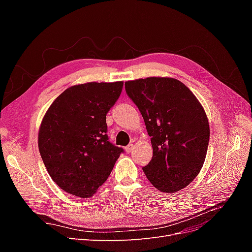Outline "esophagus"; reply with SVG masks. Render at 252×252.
Masks as SVG:
<instances>
[{
	"label": "esophagus",
	"mask_w": 252,
	"mask_h": 252,
	"mask_svg": "<svg viewBox=\"0 0 252 252\" xmlns=\"http://www.w3.org/2000/svg\"><path fill=\"white\" fill-rule=\"evenodd\" d=\"M133 147H134L133 144H129L128 146L125 147V151L127 152V154H130V152L133 150Z\"/></svg>",
	"instance_id": "esophagus-1"
}]
</instances>
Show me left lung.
<instances>
[{"label":"left lung","instance_id":"obj_1","mask_svg":"<svg viewBox=\"0 0 252 252\" xmlns=\"http://www.w3.org/2000/svg\"><path fill=\"white\" fill-rule=\"evenodd\" d=\"M126 93L142 113L154 156L143 167L159 191L173 193L201 171L209 142L202 104L181 81L150 77L125 82Z\"/></svg>","mask_w":252,"mask_h":252}]
</instances>
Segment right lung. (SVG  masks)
<instances>
[{"instance_id":"1","label":"right lung","mask_w":252,"mask_h":252,"mask_svg":"<svg viewBox=\"0 0 252 252\" xmlns=\"http://www.w3.org/2000/svg\"><path fill=\"white\" fill-rule=\"evenodd\" d=\"M123 85V81L73 85L44 114L37 145L49 175L64 191L90 197L108 179L123 149L108 141L106 114Z\"/></svg>"}]
</instances>
